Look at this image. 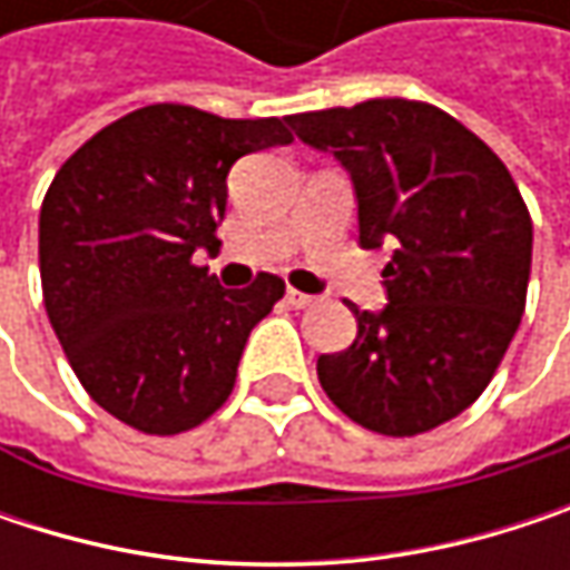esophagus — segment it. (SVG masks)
I'll use <instances>...</instances> for the list:
<instances>
[{
	"label": "esophagus",
	"instance_id": "obj_1",
	"mask_svg": "<svg viewBox=\"0 0 570 570\" xmlns=\"http://www.w3.org/2000/svg\"><path fill=\"white\" fill-rule=\"evenodd\" d=\"M286 303L293 306V309H306V306H313L316 303V296L313 293H303V289H286Z\"/></svg>",
	"mask_w": 570,
	"mask_h": 570
}]
</instances>
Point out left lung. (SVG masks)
I'll use <instances>...</instances> for the list:
<instances>
[{"label": "left lung", "instance_id": "left-lung-1", "mask_svg": "<svg viewBox=\"0 0 570 570\" xmlns=\"http://www.w3.org/2000/svg\"><path fill=\"white\" fill-rule=\"evenodd\" d=\"M353 177L360 247L396 240L386 306L316 376L340 412L380 435H419L492 383L524 313L531 217L499 155L435 105L370 98L286 118Z\"/></svg>", "mask_w": 570, "mask_h": 570}]
</instances>
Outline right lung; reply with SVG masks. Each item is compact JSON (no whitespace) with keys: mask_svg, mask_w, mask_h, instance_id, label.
<instances>
[{"mask_svg":"<svg viewBox=\"0 0 570 570\" xmlns=\"http://www.w3.org/2000/svg\"><path fill=\"white\" fill-rule=\"evenodd\" d=\"M289 141L286 118L148 105L58 168L39 214L46 313L85 393L125 425L177 435L230 396L284 281L224 289L190 257L220 247L234 161Z\"/></svg>","mask_w":570,"mask_h":570,"instance_id":"obj_1","label":"right lung"}]
</instances>
